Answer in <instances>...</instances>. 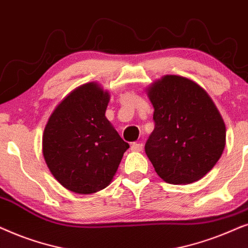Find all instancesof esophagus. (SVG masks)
Segmentation results:
<instances>
[{"label":"esophagus","instance_id":"obj_1","mask_svg":"<svg viewBox=\"0 0 248 248\" xmlns=\"http://www.w3.org/2000/svg\"><path fill=\"white\" fill-rule=\"evenodd\" d=\"M131 151H134V152L143 151V144H141V143H134L133 145H131Z\"/></svg>","mask_w":248,"mask_h":248}]
</instances>
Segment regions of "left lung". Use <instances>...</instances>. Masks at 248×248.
Segmentation results:
<instances>
[{"mask_svg": "<svg viewBox=\"0 0 248 248\" xmlns=\"http://www.w3.org/2000/svg\"><path fill=\"white\" fill-rule=\"evenodd\" d=\"M154 130L145 153L166 183L203 178L222 155L226 126L213 101L196 82L168 75L148 88Z\"/></svg>", "mask_w": 248, "mask_h": 248, "instance_id": "1", "label": "left lung"}]
</instances>
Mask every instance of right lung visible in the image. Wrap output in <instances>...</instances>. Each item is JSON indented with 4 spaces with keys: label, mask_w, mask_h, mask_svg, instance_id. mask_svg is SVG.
<instances>
[{
    "label": "right lung",
    "mask_w": 248,
    "mask_h": 248,
    "mask_svg": "<svg viewBox=\"0 0 248 248\" xmlns=\"http://www.w3.org/2000/svg\"><path fill=\"white\" fill-rule=\"evenodd\" d=\"M110 95L95 82L68 95L48 119L43 155L49 171L67 189L92 194L103 189L129 148L105 117Z\"/></svg>",
    "instance_id": "add662e5"
}]
</instances>
